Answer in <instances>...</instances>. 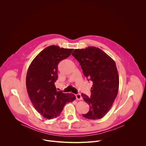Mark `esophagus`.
Wrapping results in <instances>:
<instances>
[{
    "instance_id": "esophagus-1",
    "label": "esophagus",
    "mask_w": 146,
    "mask_h": 146,
    "mask_svg": "<svg viewBox=\"0 0 146 146\" xmlns=\"http://www.w3.org/2000/svg\"><path fill=\"white\" fill-rule=\"evenodd\" d=\"M76 99H77V100H82V99L81 95L80 94H76Z\"/></svg>"
}]
</instances>
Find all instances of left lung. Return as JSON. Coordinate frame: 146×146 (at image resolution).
<instances>
[{"label": "left lung", "instance_id": "left-lung-1", "mask_svg": "<svg viewBox=\"0 0 146 146\" xmlns=\"http://www.w3.org/2000/svg\"><path fill=\"white\" fill-rule=\"evenodd\" d=\"M72 55L78 61L85 77L93 82L91 95L82 94L90 105V111L82 116L99 119L111 108L119 88V76L114 60L106 53L95 47L76 49Z\"/></svg>", "mask_w": 146, "mask_h": 146}]
</instances>
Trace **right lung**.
I'll return each instance as SVG.
<instances>
[{"label":"right lung","mask_w":146,"mask_h":146,"mask_svg":"<svg viewBox=\"0 0 146 146\" xmlns=\"http://www.w3.org/2000/svg\"><path fill=\"white\" fill-rule=\"evenodd\" d=\"M73 50L48 46L35 58L28 69L26 86L29 99L37 112L47 119L58 117L66 104L76 99L73 94L56 91L54 84L59 63L69 56Z\"/></svg>","instance_id":"right-lung-1"}]
</instances>
